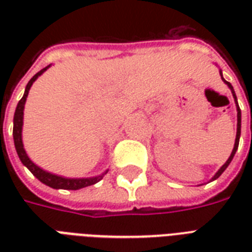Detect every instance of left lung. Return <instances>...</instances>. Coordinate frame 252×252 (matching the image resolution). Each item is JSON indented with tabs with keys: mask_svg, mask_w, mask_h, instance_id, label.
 <instances>
[{
	"mask_svg": "<svg viewBox=\"0 0 252 252\" xmlns=\"http://www.w3.org/2000/svg\"><path fill=\"white\" fill-rule=\"evenodd\" d=\"M221 78H222V74H221ZM222 80H223V78H222ZM223 82H225V84H226L227 86L230 87L231 93H233V96H234V99H235V103H237V111H238V115H237V116H238V124H237V137H235L234 149H233V152H231V154H230V157H229V159H227V161L225 162V165H223L222 167L220 168L219 172L216 174L215 178H213V180L217 179V178H219V176L221 175V174H222V172L225 171V170H226V167H227V166H229V163H230V162H231V159H233V157H234L235 152H237V149H238V145H239V136H241V108H239V106H238V102H237V96H235L234 89H233V86H231V85H230V82H227V81H225V80H223Z\"/></svg>",
	"mask_w": 252,
	"mask_h": 252,
	"instance_id": "8db88e82",
	"label": "left lung"
}]
</instances>
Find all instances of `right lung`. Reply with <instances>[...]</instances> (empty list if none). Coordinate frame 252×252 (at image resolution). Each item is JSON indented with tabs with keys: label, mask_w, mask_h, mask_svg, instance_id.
Returning a JSON list of instances; mask_svg holds the SVG:
<instances>
[{
	"label": "right lung",
	"mask_w": 252,
	"mask_h": 252,
	"mask_svg": "<svg viewBox=\"0 0 252 252\" xmlns=\"http://www.w3.org/2000/svg\"><path fill=\"white\" fill-rule=\"evenodd\" d=\"M49 68L48 66H45L40 70V72H37L35 76L29 81V84L26 86L25 90V95L22 96V99L19 100L17 106V110H15V114H14V128H13V136H14V144H15V149H17V153L19 156V159L22 161V163L26 166V167L29 168L30 171L32 172L33 175L36 176L37 179L40 180L41 183L47 184L49 187L52 188H63V189H80V188L84 187H89V186H93L96 182L102 179L104 174H107V171L100 176H96V178H89V179H66V178H63V176H57L53 175L51 172H47L44 170H41L40 167H37L35 163L31 162L29 157H27V154H26L25 149H23V144H22V126H23V108H25V103H26V98H27V95H29V90L31 85L33 84V81L36 80L37 77L40 76L41 73L45 72L47 69Z\"/></svg>",
	"instance_id": "add662e5"
}]
</instances>
